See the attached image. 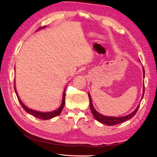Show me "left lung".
<instances>
[{
  "instance_id": "8db88e82",
  "label": "left lung",
  "mask_w": 157,
  "mask_h": 157,
  "mask_svg": "<svg viewBox=\"0 0 157 157\" xmlns=\"http://www.w3.org/2000/svg\"><path fill=\"white\" fill-rule=\"evenodd\" d=\"M143 75H144V70L143 68ZM144 86L143 87V97L142 99L144 96ZM88 96H89V98H90V109L91 111V113L93 114L94 117H95V119L98 121L99 122L103 124H107V125H115V124H117L119 123H123L124 121H126L128 120L131 119L132 117H134V115L136 114V112L138 111V109L139 107V105L136 107V109L131 113V114L126 115V116H124V117H106V116H104L102 115L101 114L99 113L98 112L96 111L94 107L92 105V101H91V96L90 95V94H88Z\"/></svg>"
}]
</instances>
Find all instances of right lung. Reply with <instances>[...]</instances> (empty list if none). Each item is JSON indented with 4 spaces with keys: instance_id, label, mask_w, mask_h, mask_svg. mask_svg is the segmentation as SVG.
I'll list each match as a JSON object with an SVG mask.
<instances>
[{
    "instance_id": "1",
    "label": "right lung",
    "mask_w": 157,
    "mask_h": 157,
    "mask_svg": "<svg viewBox=\"0 0 157 157\" xmlns=\"http://www.w3.org/2000/svg\"><path fill=\"white\" fill-rule=\"evenodd\" d=\"M44 28V26L42 27ZM14 90H15V93L16 94H17V96L18 98V101L20 102V103H21V105H22V107H23V109H25L27 113H29V114L30 115H33V116H34L36 118H38V119H44V120H46V119H52L54 117H56V116H58L60 113H61L62 109H63V107L64 106V104H65V97H66V89L64 90L63 91V98H62V104L61 105H60V107L58 108V109H56V111H52V112H46V113H42V112H38V111H34V110H32L30 109H29V108H28L25 104H24L22 101L20 99L18 95L17 94V91H16V89H15V87H14Z\"/></svg>"
}]
</instances>
